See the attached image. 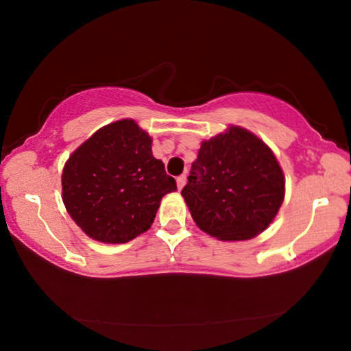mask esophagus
Listing matches in <instances>:
<instances>
[{
  "label": "esophagus",
  "instance_id": "1",
  "mask_svg": "<svg viewBox=\"0 0 351 351\" xmlns=\"http://www.w3.org/2000/svg\"><path fill=\"white\" fill-rule=\"evenodd\" d=\"M186 182H187L186 175H181V176L176 178V184H178V189H180V190H182V187L186 186Z\"/></svg>",
  "mask_w": 351,
  "mask_h": 351
}]
</instances>
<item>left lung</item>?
Returning a JSON list of instances; mask_svg holds the SVG:
<instances>
[{
	"mask_svg": "<svg viewBox=\"0 0 351 351\" xmlns=\"http://www.w3.org/2000/svg\"><path fill=\"white\" fill-rule=\"evenodd\" d=\"M181 195L203 232L221 241L251 240L274 221L285 175L258 136L230 125L201 142Z\"/></svg>",
	"mask_w": 351,
	"mask_h": 351,
	"instance_id": "obj_1",
	"label": "left lung"
}]
</instances>
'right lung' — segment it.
<instances>
[{
	"mask_svg": "<svg viewBox=\"0 0 351 351\" xmlns=\"http://www.w3.org/2000/svg\"><path fill=\"white\" fill-rule=\"evenodd\" d=\"M152 138L133 119L99 128L73 152L62 173V199L90 239L121 245L152 228L164 195L176 190Z\"/></svg>",
	"mask_w": 351,
	"mask_h": 351,
	"instance_id": "1",
	"label": "right lung"
}]
</instances>
